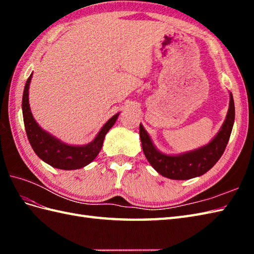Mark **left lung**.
<instances>
[{
  "label": "left lung",
  "mask_w": 254,
  "mask_h": 254,
  "mask_svg": "<svg viewBox=\"0 0 254 254\" xmlns=\"http://www.w3.org/2000/svg\"><path fill=\"white\" fill-rule=\"evenodd\" d=\"M235 121V104L230 93L229 110L222 128L212 142L199 149L180 156H167L155 148L147 132L139 124L142 148L149 164L161 176L172 180H188L204 175L217 163L227 146Z\"/></svg>",
  "instance_id": "8db88e82"
}]
</instances>
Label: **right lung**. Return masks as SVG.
I'll use <instances>...</instances> for the list:
<instances>
[{
  "label": "right lung",
  "mask_w": 254,
  "mask_h": 254,
  "mask_svg": "<svg viewBox=\"0 0 254 254\" xmlns=\"http://www.w3.org/2000/svg\"><path fill=\"white\" fill-rule=\"evenodd\" d=\"M30 80L31 75L27 79L25 85L21 108H23L26 134L34 152L38 155V157L58 169H79L90 164L97 157V155L99 154L106 134L112 127L113 124L116 123L119 113L113 116L102 127L98 135L88 145H85V146H71V145L63 144L59 139L51 136L50 134L42 130L35 121L34 117H32L28 101V89Z\"/></svg>",
  "instance_id": "obj_1"
}]
</instances>
